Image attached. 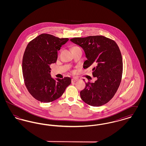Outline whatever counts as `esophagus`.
<instances>
[{"label": "esophagus", "instance_id": "obj_1", "mask_svg": "<svg viewBox=\"0 0 146 146\" xmlns=\"http://www.w3.org/2000/svg\"><path fill=\"white\" fill-rule=\"evenodd\" d=\"M79 80V78L75 77V78H73L72 79V82H76V81H78Z\"/></svg>", "mask_w": 146, "mask_h": 146}]
</instances>
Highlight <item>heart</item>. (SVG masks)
<instances>
[{"label":"heart","instance_id":"heart-1","mask_svg":"<svg viewBox=\"0 0 146 146\" xmlns=\"http://www.w3.org/2000/svg\"><path fill=\"white\" fill-rule=\"evenodd\" d=\"M78 48H79L78 46H73L72 48V51H73V50H76V49H78Z\"/></svg>","mask_w":146,"mask_h":146}]
</instances>
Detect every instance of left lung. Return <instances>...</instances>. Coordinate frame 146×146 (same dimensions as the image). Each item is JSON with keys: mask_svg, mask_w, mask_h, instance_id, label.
Here are the masks:
<instances>
[{"mask_svg": "<svg viewBox=\"0 0 146 146\" xmlns=\"http://www.w3.org/2000/svg\"><path fill=\"white\" fill-rule=\"evenodd\" d=\"M71 42L83 49L87 60L84 68L92 67L95 83L88 82L80 92L84 102L91 106H101L108 102L115 94L121 80L123 60L117 43L102 35L74 38Z\"/></svg>", "mask_w": 146, "mask_h": 146, "instance_id": "left-lung-1", "label": "left lung"}]
</instances>
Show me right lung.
Segmentation results:
<instances>
[{"instance_id": "add662e5", "label": "right lung", "mask_w": 146, "mask_h": 146, "mask_svg": "<svg viewBox=\"0 0 146 146\" xmlns=\"http://www.w3.org/2000/svg\"><path fill=\"white\" fill-rule=\"evenodd\" d=\"M69 40L43 33L29 42L22 59V73L30 94L41 102L49 103L61 97L71 78H52L50 65L56 62L57 51Z\"/></svg>"}]
</instances>
